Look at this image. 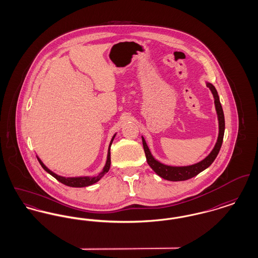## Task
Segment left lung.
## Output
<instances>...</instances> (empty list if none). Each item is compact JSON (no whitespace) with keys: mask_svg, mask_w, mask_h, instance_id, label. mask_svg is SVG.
Wrapping results in <instances>:
<instances>
[{"mask_svg":"<svg viewBox=\"0 0 258 258\" xmlns=\"http://www.w3.org/2000/svg\"><path fill=\"white\" fill-rule=\"evenodd\" d=\"M207 87L211 90V92L214 96V98H215V106H216V110H217V114H218L219 130H220L219 131L218 141H217L215 147L213 149V151L209 154L208 157H206L204 160L197 162L196 164L188 165V166L165 165V164L160 163V161L154 159V157L152 156V154H151V152L148 148L145 139L142 137V143H143V148H144V152H145V156H146V159H147L148 164L160 177L165 179V180L174 181V182L184 181V180H188V179L197 176V174H199L200 172L208 168L209 166L213 163L215 159L217 158V156H218V154L221 150L222 140H223V135H224V127H225L224 114H223L220 98H219V95H218V92H217L216 88L213 86L211 83H207Z\"/></svg>","mask_w":258,"mask_h":258,"instance_id":"obj_1","label":"left lung"}]
</instances>
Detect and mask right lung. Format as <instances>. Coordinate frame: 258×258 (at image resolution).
<instances>
[{
  "mask_svg": "<svg viewBox=\"0 0 258 258\" xmlns=\"http://www.w3.org/2000/svg\"><path fill=\"white\" fill-rule=\"evenodd\" d=\"M114 137H115V135L112 137V139H111L110 145H109V148H108V154H107V160H106V163H105V166H104V168H103V170L102 172H100L99 174H98V176H96V177H74V178H66V177H61V176H59V175H57V174H55L54 172L51 171L50 169H48L44 164H43V162L41 161V160H39L38 158H37V160L39 161V163H40V165L42 166V168L45 170V171L47 172V173H49L51 176H53L56 180H58L59 182H61V184H66V185H69V186H73V187H83V186H88V185H91V184H95V183H97L98 181H99L107 172L109 170V168H110V147L111 144H112V142H113V140H114Z\"/></svg>",
  "mask_w": 258,
  "mask_h": 258,
  "instance_id": "add662e5",
  "label": "right lung"
}]
</instances>
